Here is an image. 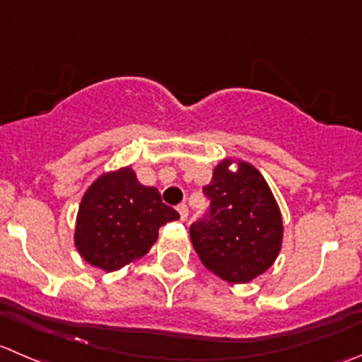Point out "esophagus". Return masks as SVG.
Masks as SVG:
<instances>
[{
    "label": "esophagus",
    "instance_id": "1",
    "mask_svg": "<svg viewBox=\"0 0 362 362\" xmlns=\"http://www.w3.org/2000/svg\"><path fill=\"white\" fill-rule=\"evenodd\" d=\"M178 214H180V219L182 221H185L187 219V216H189V209H187V205H185V203H180V205H178Z\"/></svg>",
    "mask_w": 362,
    "mask_h": 362
}]
</instances>
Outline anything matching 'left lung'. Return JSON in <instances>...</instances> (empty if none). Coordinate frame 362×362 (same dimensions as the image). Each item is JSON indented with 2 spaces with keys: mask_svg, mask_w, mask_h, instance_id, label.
<instances>
[{
  "mask_svg": "<svg viewBox=\"0 0 362 362\" xmlns=\"http://www.w3.org/2000/svg\"><path fill=\"white\" fill-rule=\"evenodd\" d=\"M224 159L203 187L210 209L191 224L203 265L228 283H249L269 269L283 244V219L269 184L252 164Z\"/></svg>",
  "mask_w": 362,
  "mask_h": 362,
  "instance_id": "left-lung-1",
  "label": "left lung"
}]
</instances>
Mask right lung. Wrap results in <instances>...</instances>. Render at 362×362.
I'll list each match as a JSON object with an SVG mask.
<instances>
[{
  "label": "right lung",
  "instance_id": "add662e5",
  "mask_svg": "<svg viewBox=\"0 0 362 362\" xmlns=\"http://www.w3.org/2000/svg\"><path fill=\"white\" fill-rule=\"evenodd\" d=\"M177 219L178 212L164 205L159 191L139 184L125 166L100 175L84 192L74 242L90 265L113 272L145 256L159 228Z\"/></svg>",
  "mask_w": 362,
  "mask_h": 362
}]
</instances>
